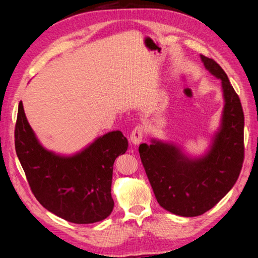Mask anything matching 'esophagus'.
<instances>
[{
  "label": "esophagus",
  "mask_w": 258,
  "mask_h": 258,
  "mask_svg": "<svg viewBox=\"0 0 258 258\" xmlns=\"http://www.w3.org/2000/svg\"><path fill=\"white\" fill-rule=\"evenodd\" d=\"M143 138H144V127L142 125H138L132 131V133H131L130 140L134 145H138L142 141H143Z\"/></svg>",
  "instance_id": "esophagus-1"
}]
</instances>
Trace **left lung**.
<instances>
[{
  "mask_svg": "<svg viewBox=\"0 0 258 258\" xmlns=\"http://www.w3.org/2000/svg\"><path fill=\"white\" fill-rule=\"evenodd\" d=\"M206 70L222 81V123L204 156L190 158L178 146L152 140L141 144L140 156L156 200L175 215L194 217L215 206L239 176L244 162V113L226 73L201 55Z\"/></svg>",
  "mask_w": 258,
  "mask_h": 258,
  "instance_id": "8db88e82",
  "label": "left lung"
}]
</instances>
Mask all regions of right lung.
<instances>
[{
  "label": "right lung",
  "mask_w": 258,
  "mask_h": 258,
  "mask_svg": "<svg viewBox=\"0 0 258 258\" xmlns=\"http://www.w3.org/2000/svg\"><path fill=\"white\" fill-rule=\"evenodd\" d=\"M14 136L16 155L43 207L75 224L100 222L112 213L113 165L128 146L120 131L104 134L74 155H58L40 144L20 102Z\"/></svg>",
  "instance_id": "obj_1"
}]
</instances>
